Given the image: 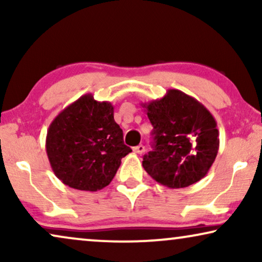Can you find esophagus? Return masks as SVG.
Wrapping results in <instances>:
<instances>
[{"label":"esophagus","instance_id":"esophagus-1","mask_svg":"<svg viewBox=\"0 0 262 262\" xmlns=\"http://www.w3.org/2000/svg\"><path fill=\"white\" fill-rule=\"evenodd\" d=\"M144 151H145V146L143 144H139L134 148V152H136V154H143Z\"/></svg>","mask_w":262,"mask_h":262}]
</instances>
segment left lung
I'll return each instance as SVG.
<instances>
[{
	"mask_svg": "<svg viewBox=\"0 0 262 262\" xmlns=\"http://www.w3.org/2000/svg\"><path fill=\"white\" fill-rule=\"evenodd\" d=\"M154 130V149L143 157V168L154 180L182 188L205 177L216 160L220 132L203 103L178 89L142 103Z\"/></svg>",
	"mask_w": 262,
	"mask_h": 262,
	"instance_id": "1",
	"label": "left lung"
}]
</instances>
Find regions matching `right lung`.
Instances as JSON below:
<instances>
[{"mask_svg": "<svg viewBox=\"0 0 262 262\" xmlns=\"http://www.w3.org/2000/svg\"><path fill=\"white\" fill-rule=\"evenodd\" d=\"M114 107L85 94L66 107L50 124L46 154L64 185L95 192L110 185L121 159L132 150L114 121Z\"/></svg>", "mask_w": 262, "mask_h": 262, "instance_id": "1", "label": "right lung"}]
</instances>
